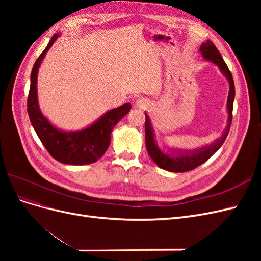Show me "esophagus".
I'll return each mask as SVG.
<instances>
[{"label": "esophagus", "instance_id": "obj_1", "mask_svg": "<svg viewBox=\"0 0 261 261\" xmlns=\"http://www.w3.org/2000/svg\"><path fill=\"white\" fill-rule=\"evenodd\" d=\"M148 101L146 100V99H144V98H141V99H138L137 101H136V107L137 108H139V109H141V108H146V107H148Z\"/></svg>", "mask_w": 261, "mask_h": 261}]
</instances>
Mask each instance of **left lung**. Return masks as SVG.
<instances>
[{
  "label": "left lung",
  "mask_w": 261,
  "mask_h": 261,
  "mask_svg": "<svg viewBox=\"0 0 261 261\" xmlns=\"http://www.w3.org/2000/svg\"><path fill=\"white\" fill-rule=\"evenodd\" d=\"M200 52L204 59L212 61L215 64H217L220 67L221 72L225 75V77L228 80V83H230V92H228V98H227V112H228L227 127L223 134V136L220 139H218L216 143H213L212 145L197 149L195 151H187V152L174 151V150H173L172 152L174 154V156H173L162 152L155 145L151 124H150L149 116L146 114L145 130H146L147 151L150 158H151V159L155 162L158 167L170 172H175V173L188 172L196 169L197 167H199V165L206 162L210 156L215 154L217 150L223 145L227 134L230 132L231 123H232L233 101L235 97V87H234V81H233L232 74L230 72V69H228L227 65L225 64V62L223 61L222 55L220 54V52L218 51L216 45L213 44L212 41L207 40L206 42H203L200 45Z\"/></svg>",
  "instance_id": "1"
}]
</instances>
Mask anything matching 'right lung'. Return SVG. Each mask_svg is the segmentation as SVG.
<instances>
[{"mask_svg":"<svg viewBox=\"0 0 261 261\" xmlns=\"http://www.w3.org/2000/svg\"><path fill=\"white\" fill-rule=\"evenodd\" d=\"M59 35H54L49 44L35 62L30 76L27 111L37 133L48 152L61 163L83 165L96 162L103 155L111 141V132L117 122L129 112L130 103H125L107 112L89 127L80 132H62L55 128L42 115L37 99V76L44 55Z\"/></svg>","mask_w":261,"mask_h":261,"instance_id":"add662e5","label":"right lung"}]
</instances>
